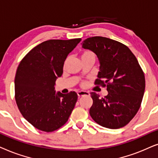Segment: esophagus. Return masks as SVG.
<instances>
[{
	"instance_id": "1",
	"label": "esophagus",
	"mask_w": 158,
	"mask_h": 158,
	"mask_svg": "<svg viewBox=\"0 0 158 158\" xmlns=\"http://www.w3.org/2000/svg\"><path fill=\"white\" fill-rule=\"evenodd\" d=\"M77 94L79 97H82L85 95H89V92H85V91H80V92H77Z\"/></svg>"
}]
</instances>
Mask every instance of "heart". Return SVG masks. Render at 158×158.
I'll return each instance as SVG.
<instances>
[{"mask_svg":"<svg viewBox=\"0 0 158 158\" xmlns=\"http://www.w3.org/2000/svg\"><path fill=\"white\" fill-rule=\"evenodd\" d=\"M93 58L95 59L96 56H95V54H94V52L90 50H81V59H83V58ZM86 85H87V82H86V81H83V82L81 83V86H82V87H85Z\"/></svg>","mask_w":158,"mask_h":158,"instance_id":"b5f03b06","label":"heart"}]
</instances>
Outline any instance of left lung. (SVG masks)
Masks as SVG:
<instances>
[{"label": "left lung", "mask_w": 158, "mask_h": 158, "mask_svg": "<svg viewBox=\"0 0 158 158\" xmlns=\"http://www.w3.org/2000/svg\"><path fill=\"white\" fill-rule=\"evenodd\" d=\"M82 48L98 56L100 66L94 84L106 87L108 92L104 98L90 93L93 100L90 115L103 127H125L138 112L145 89L144 73L136 56L127 45L103 37L86 39Z\"/></svg>", "instance_id": "left-lung-1"}]
</instances>
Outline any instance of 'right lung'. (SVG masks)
Listing matches in <instances>:
<instances>
[{"label": "right lung", "instance_id": "add662e5", "mask_svg": "<svg viewBox=\"0 0 158 158\" xmlns=\"http://www.w3.org/2000/svg\"><path fill=\"white\" fill-rule=\"evenodd\" d=\"M81 38L49 40L32 48L16 70L15 100L23 117L34 127L56 131L68 121L77 101V94H56L55 84L61 77L64 61Z\"/></svg>", "mask_w": 158, "mask_h": 158}]
</instances>
